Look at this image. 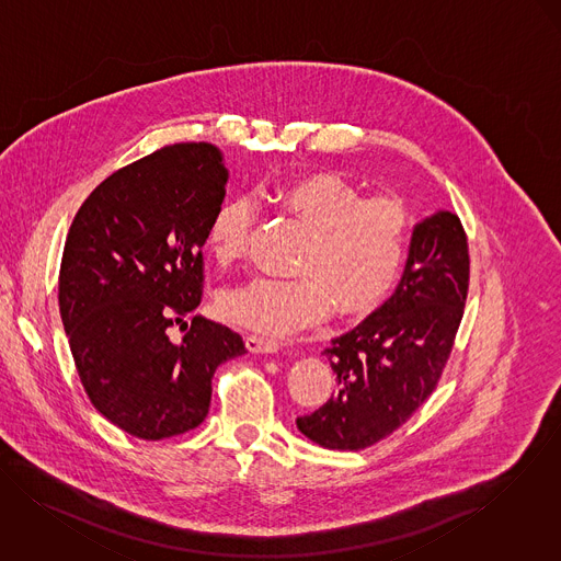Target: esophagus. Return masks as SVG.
Instances as JSON below:
<instances>
[{
    "label": "esophagus",
    "mask_w": 561,
    "mask_h": 561,
    "mask_svg": "<svg viewBox=\"0 0 561 561\" xmlns=\"http://www.w3.org/2000/svg\"><path fill=\"white\" fill-rule=\"evenodd\" d=\"M245 345H248L250 352H262V354H266V352H277V350H279V342H277V340L266 337V335H259V333H250V335L245 337Z\"/></svg>",
    "instance_id": "obj_1"
}]
</instances>
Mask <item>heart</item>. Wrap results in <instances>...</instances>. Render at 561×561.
Masks as SVG:
<instances>
[{"instance_id": "1", "label": "heart", "mask_w": 561, "mask_h": 561, "mask_svg": "<svg viewBox=\"0 0 561 561\" xmlns=\"http://www.w3.org/2000/svg\"><path fill=\"white\" fill-rule=\"evenodd\" d=\"M277 205L307 228L293 277L259 275L228 288L219 313L262 333H290L322 322L331 307L352 318L382 301L408 256L412 221L397 198H363L333 173H311L273 185ZM254 211L250 201L221 203L207 228L219 264L248 254Z\"/></svg>"}]
</instances>
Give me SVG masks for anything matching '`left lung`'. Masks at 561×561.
Segmentation results:
<instances>
[{
  "instance_id": "1",
  "label": "left lung",
  "mask_w": 561,
  "mask_h": 561,
  "mask_svg": "<svg viewBox=\"0 0 561 561\" xmlns=\"http://www.w3.org/2000/svg\"><path fill=\"white\" fill-rule=\"evenodd\" d=\"M470 288L461 219L439 211L414 228L394 295L324 350L337 390L297 419L309 439L360 450L399 430L432 394L450 358Z\"/></svg>"
}]
</instances>
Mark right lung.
Listing matches in <instances>:
<instances>
[{"label":"right lung","instance_id":"obj_1","mask_svg":"<svg viewBox=\"0 0 561 561\" xmlns=\"http://www.w3.org/2000/svg\"><path fill=\"white\" fill-rule=\"evenodd\" d=\"M226 179L214 145L174 142L108 174L72 219L61 322L89 401L134 437L198 427L217 367L248 352L237 331L201 316L179 345L168 337L201 305L203 245Z\"/></svg>","mask_w":561,"mask_h":561}]
</instances>
